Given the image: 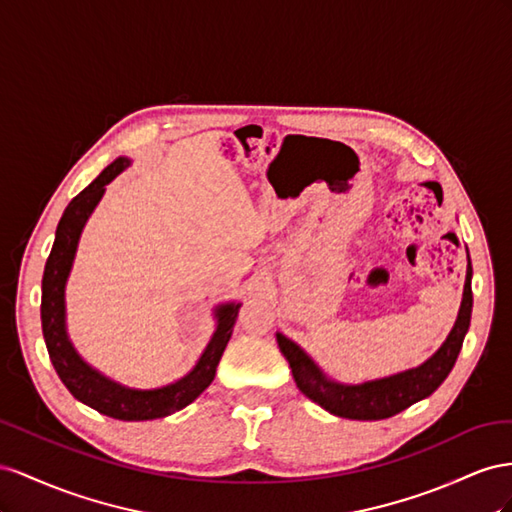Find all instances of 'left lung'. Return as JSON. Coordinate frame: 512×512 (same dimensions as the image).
I'll list each match as a JSON object with an SVG mask.
<instances>
[{
  "label": "left lung",
  "mask_w": 512,
  "mask_h": 512,
  "mask_svg": "<svg viewBox=\"0 0 512 512\" xmlns=\"http://www.w3.org/2000/svg\"><path fill=\"white\" fill-rule=\"evenodd\" d=\"M472 317V264H467L463 302L455 328L450 330L448 339L437 352L416 369H410L399 375L375 379L358 386H345L328 379L319 371L317 364L306 356L302 349L289 341L283 334H276V341L283 356L287 358L291 373L298 388L306 397L319 403L324 410L334 416L349 420H384L399 414L416 401L429 397L431 392L440 388L457 362L465 332L470 328Z\"/></svg>",
  "instance_id": "left-lung-1"
}]
</instances>
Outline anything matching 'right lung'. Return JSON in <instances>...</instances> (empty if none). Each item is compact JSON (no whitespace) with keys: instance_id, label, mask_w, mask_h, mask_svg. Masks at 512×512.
Listing matches in <instances>:
<instances>
[{"instance_id":"add662e5","label":"right lung","mask_w":512,"mask_h":512,"mask_svg":"<svg viewBox=\"0 0 512 512\" xmlns=\"http://www.w3.org/2000/svg\"><path fill=\"white\" fill-rule=\"evenodd\" d=\"M128 167L126 158H118L102 171L98 178L83 188V191L68 203L60 225L55 231V242L47 259L45 274H42V302L40 319L42 334L49 349V358L70 394L81 403L90 405L92 410L118 418V420H154L182 410L193 403L206 390L216 375V367L231 339L233 324L238 319L240 304H221L216 309V332L208 343L206 352L201 354L195 369L178 379L175 384L156 390H133L111 382L109 377L94 371L90 364L83 362L75 347L70 345L66 334V309H64V287L72 268V259L77 253L79 236L83 225L90 218L96 203L100 201L105 186Z\"/></svg>"}]
</instances>
